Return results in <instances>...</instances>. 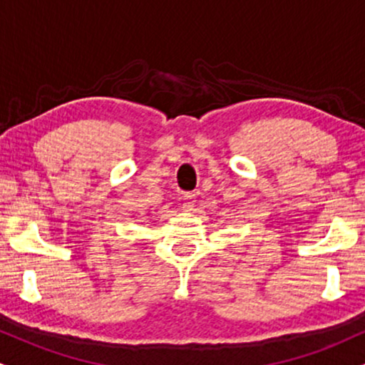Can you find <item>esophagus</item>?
<instances>
[{"label": "esophagus", "instance_id": "esophagus-1", "mask_svg": "<svg viewBox=\"0 0 365 365\" xmlns=\"http://www.w3.org/2000/svg\"><path fill=\"white\" fill-rule=\"evenodd\" d=\"M195 207V195L194 194H185L183 195V209L190 210Z\"/></svg>", "mask_w": 365, "mask_h": 365}]
</instances>
